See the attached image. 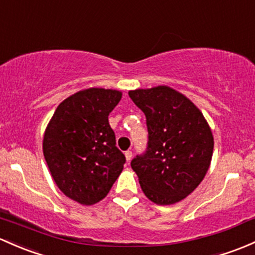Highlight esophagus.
Masks as SVG:
<instances>
[{
  "label": "esophagus",
  "mask_w": 255,
  "mask_h": 255,
  "mask_svg": "<svg viewBox=\"0 0 255 255\" xmlns=\"http://www.w3.org/2000/svg\"><path fill=\"white\" fill-rule=\"evenodd\" d=\"M125 155H126V160H127V162H129L130 160H132V156H133L132 151H130V150H127V151L125 152Z\"/></svg>",
  "instance_id": "1"
}]
</instances>
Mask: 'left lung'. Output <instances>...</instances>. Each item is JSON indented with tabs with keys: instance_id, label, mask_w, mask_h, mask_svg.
Segmentation results:
<instances>
[{
	"instance_id": "1",
	"label": "left lung",
	"mask_w": 255,
	"mask_h": 255,
	"mask_svg": "<svg viewBox=\"0 0 255 255\" xmlns=\"http://www.w3.org/2000/svg\"><path fill=\"white\" fill-rule=\"evenodd\" d=\"M129 98L146 117L148 146L130 162L144 194L159 205L189 195L211 162L214 138L208 122L183 94L166 85L136 89Z\"/></svg>"
}]
</instances>
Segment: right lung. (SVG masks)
Wrapping results in <instances>:
<instances>
[{
  "label": "right lung",
  "mask_w": 255,
  "mask_h": 255,
  "mask_svg": "<svg viewBox=\"0 0 255 255\" xmlns=\"http://www.w3.org/2000/svg\"><path fill=\"white\" fill-rule=\"evenodd\" d=\"M122 98L119 90L89 88L58 105L47 125L42 150L53 181L83 205L106 197L126 157L116 146L109 115Z\"/></svg>",
  "instance_id": "obj_1"
}]
</instances>
